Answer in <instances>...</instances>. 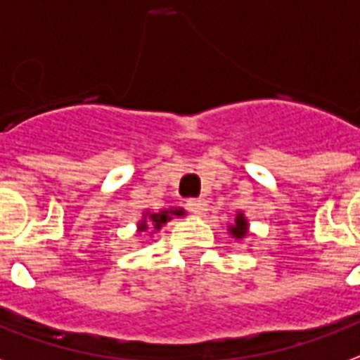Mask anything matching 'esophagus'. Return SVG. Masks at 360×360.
I'll list each match as a JSON object with an SVG mask.
<instances>
[{"instance_id":"1","label":"esophagus","mask_w":360,"mask_h":360,"mask_svg":"<svg viewBox=\"0 0 360 360\" xmlns=\"http://www.w3.org/2000/svg\"><path fill=\"white\" fill-rule=\"evenodd\" d=\"M188 209H190L193 214L201 217V214H205V211H207V201L203 198L190 199V201H188Z\"/></svg>"}]
</instances>
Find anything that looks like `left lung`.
Listing matches in <instances>:
<instances>
[{
  "instance_id": "obj_1",
  "label": "left lung",
  "mask_w": 360,
  "mask_h": 360,
  "mask_svg": "<svg viewBox=\"0 0 360 360\" xmlns=\"http://www.w3.org/2000/svg\"><path fill=\"white\" fill-rule=\"evenodd\" d=\"M248 228L249 222L248 219H245V214H243V212H238L234 219V224L228 226V232H230L232 238H236V240H241V238H245V234H248Z\"/></svg>"
}]
</instances>
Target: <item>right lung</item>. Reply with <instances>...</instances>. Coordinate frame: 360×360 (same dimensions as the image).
I'll return each mask as SVG.
<instances>
[{
	"mask_svg": "<svg viewBox=\"0 0 360 360\" xmlns=\"http://www.w3.org/2000/svg\"><path fill=\"white\" fill-rule=\"evenodd\" d=\"M184 214H186V211H184L182 207H170V209H162L159 212L146 211L143 212V219L138 222V232L151 230V234H153L157 230H161L172 217H184Z\"/></svg>",
	"mask_w": 360,
	"mask_h": 360,
	"instance_id": "right-lung-1",
	"label": "right lung"
}]
</instances>
